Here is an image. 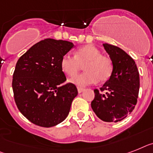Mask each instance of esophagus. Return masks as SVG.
Wrapping results in <instances>:
<instances>
[{
    "label": "esophagus",
    "mask_w": 153,
    "mask_h": 153,
    "mask_svg": "<svg viewBox=\"0 0 153 153\" xmlns=\"http://www.w3.org/2000/svg\"><path fill=\"white\" fill-rule=\"evenodd\" d=\"M77 91L79 93H81V92H83L84 91V88H79V87H78L77 88Z\"/></svg>",
    "instance_id": "34e87169"
}]
</instances>
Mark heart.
I'll return each mask as SVG.
<instances>
[{
    "label": "heart",
    "mask_w": 153,
    "mask_h": 153,
    "mask_svg": "<svg viewBox=\"0 0 153 153\" xmlns=\"http://www.w3.org/2000/svg\"><path fill=\"white\" fill-rule=\"evenodd\" d=\"M84 65L85 72L76 76L70 82L78 87L95 84L99 80H108L113 74V64L109 57L101 55V51L93 45H85L74 51V56L65 54L60 60L62 71L69 76H74Z\"/></svg>",
    "instance_id": "b5f03b06"
}]
</instances>
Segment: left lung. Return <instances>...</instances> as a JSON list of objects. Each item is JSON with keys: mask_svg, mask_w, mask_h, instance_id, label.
Instances as JSON below:
<instances>
[{"mask_svg": "<svg viewBox=\"0 0 153 153\" xmlns=\"http://www.w3.org/2000/svg\"><path fill=\"white\" fill-rule=\"evenodd\" d=\"M103 46L113 62V74L99 90H94L91 108L102 120L118 122L131 113L137 104L139 73L135 62L123 50L108 44Z\"/></svg>", "mask_w": 153, "mask_h": 153, "instance_id": "obj_1", "label": "left lung"}]
</instances>
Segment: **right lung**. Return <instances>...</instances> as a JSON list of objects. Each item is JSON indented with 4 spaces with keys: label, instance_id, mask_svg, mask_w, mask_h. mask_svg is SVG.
I'll use <instances>...</instances> for the list:
<instances>
[{
    "label": "right lung",
    "instance_id": "add662e5",
    "mask_svg": "<svg viewBox=\"0 0 153 153\" xmlns=\"http://www.w3.org/2000/svg\"><path fill=\"white\" fill-rule=\"evenodd\" d=\"M69 41L45 39L33 45L16 63L14 99L20 113L34 124L51 127L67 117L78 94L66 80L60 60L74 47Z\"/></svg>",
    "mask_w": 153,
    "mask_h": 153
}]
</instances>
